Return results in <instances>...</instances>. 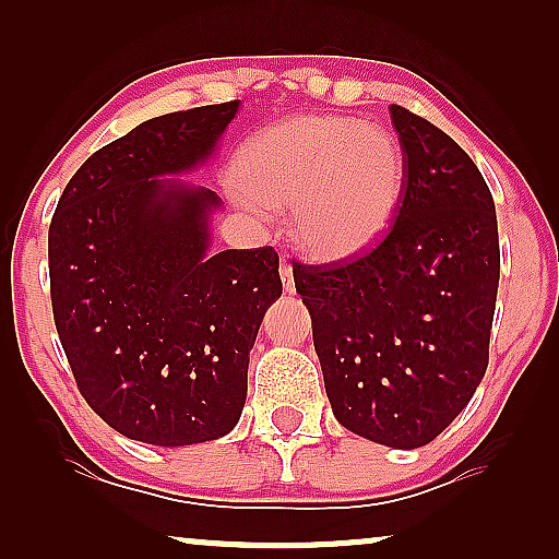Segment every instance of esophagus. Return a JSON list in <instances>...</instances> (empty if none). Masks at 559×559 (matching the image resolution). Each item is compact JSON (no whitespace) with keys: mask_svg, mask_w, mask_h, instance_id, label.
<instances>
[{"mask_svg":"<svg viewBox=\"0 0 559 559\" xmlns=\"http://www.w3.org/2000/svg\"><path fill=\"white\" fill-rule=\"evenodd\" d=\"M280 277H282V287H285V293L293 295L295 293V277H293V266H289L287 262H282Z\"/></svg>","mask_w":559,"mask_h":559,"instance_id":"esophagus-1","label":"esophagus"}]
</instances>
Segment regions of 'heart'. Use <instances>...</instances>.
Wrapping results in <instances>:
<instances>
[{
    "label": "heart",
    "instance_id": "heart-1",
    "mask_svg": "<svg viewBox=\"0 0 559 559\" xmlns=\"http://www.w3.org/2000/svg\"><path fill=\"white\" fill-rule=\"evenodd\" d=\"M404 180L407 159L389 129L328 114L259 129L234 157L243 209L259 221L293 209L297 249L323 264L358 257L386 234Z\"/></svg>",
    "mask_w": 559,
    "mask_h": 559
}]
</instances>
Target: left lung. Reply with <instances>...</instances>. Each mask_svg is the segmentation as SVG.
Returning a JSON list of instances; mask_svg holds the SVG:
<instances>
[{"label": "left lung", "mask_w": 559, "mask_h": 559, "mask_svg": "<svg viewBox=\"0 0 559 559\" xmlns=\"http://www.w3.org/2000/svg\"><path fill=\"white\" fill-rule=\"evenodd\" d=\"M389 114L407 159L394 226L364 257L293 272L335 419L415 450L461 415L486 373L499 226L473 159L417 114Z\"/></svg>", "instance_id": "1"}]
</instances>
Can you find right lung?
<instances>
[{
    "label": "right lung",
    "instance_id": "1",
    "mask_svg": "<svg viewBox=\"0 0 559 559\" xmlns=\"http://www.w3.org/2000/svg\"><path fill=\"white\" fill-rule=\"evenodd\" d=\"M239 102L142 121L94 152L48 231L52 318L88 407L129 440H218L247 402L249 350L282 295L272 247L211 251L209 163Z\"/></svg>",
    "mask_w": 559,
    "mask_h": 559
}]
</instances>
